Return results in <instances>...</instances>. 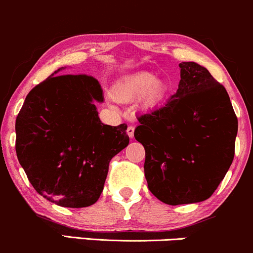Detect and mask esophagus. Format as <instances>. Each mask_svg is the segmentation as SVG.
Wrapping results in <instances>:
<instances>
[{
	"instance_id": "34e87169",
	"label": "esophagus",
	"mask_w": 253,
	"mask_h": 253,
	"mask_svg": "<svg viewBox=\"0 0 253 253\" xmlns=\"http://www.w3.org/2000/svg\"><path fill=\"white\" fill-rule=\"evenodd\" d=\"M127 134H128L130 139L134 138V127H133V126L127 127Z\"/></svg>"
}]
</instances>
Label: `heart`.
Segmentation results:
<instances>
[{"label":"heart","instance_id":"1","mask_svg":"<svg viewBox=\"0 0 253 253\" xmlns=\"http://www.w3.org/2000/svg\"><path fill=\"white\" fill-rule=\"evenodd\" d=\"M169 88L167 84L148 72H139L121 79L113 88L115 101L130 103L136 101L141 111H152L166 101Z\"/></svg>","mask_w":253,"mask_h":253}]
</instances>
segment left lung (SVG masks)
Segmentation results:
<instances>
[{
  "mask_svg": "<svg viewBox=\"0 0 253 253\" xmlns=\"http://www.w3.org/2000/svg\"><path fill=\"white\" fill-rule=\"evenodd\" d=\"M174 95L136 119L134 138L145 147L148 188L169 205L209 199L234 157L238 120L230 96L196 62H181Z\"/></svg>",
  "mask_w": 253,
  "mask_h": 253,
  "instance_id": "left-lung-1",
  "label": "left lung"
}]
</instances>
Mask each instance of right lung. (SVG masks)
<instances>
[{
    "label": "right lung",
    "instance_id": "obj_1",
    "mask_svg": "<svg viewBox=\"0 0 253 253\" xmlns=\"http://www.w3.org/2000/svg\"><path fill=\"white\" fill-rule=\"evenodd\" d=\"M30 90L16 118V154L36 192L63 208L97 202L109 161L127 145V125L101 123V86L88 75H57Z\"/></svg>",
    "mask_w": 253,
    "mask_h": 253
}]
</instances>
